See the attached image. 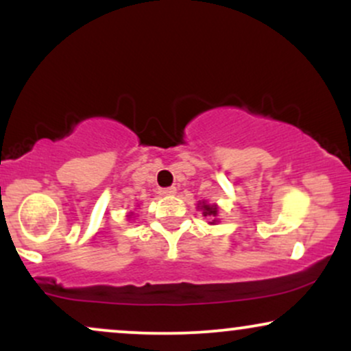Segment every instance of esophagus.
<instances>
[{
    "mask_svg": "<svg viewBox=\"0 0 351 351\" xmlns=\"http://www.w3.org/2000/svg\"><path fill=\"white\" fill-rule=\"evenodd\" d=\"M175 193H176V188L175 186L160 189V195H162V196H173V195H175Z\"/></svg>",
    "mask_w": 351,
    "mask_h": 351,
    "instance_id": "1",
    "label": "esophagus"
}]
</instances>
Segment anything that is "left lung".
<instances>
[{"mask_svg": "<svg viewBox=\"0 0 351 351\" xmlns=\"http://www.w3.org/2000/svg\"><path fill=\"white\" fill-rule=\"evenodd\" d=\"M201 209H203V216H216L217 215V208L216 206H211V204H204L201 206ZM216 219H213V224H215Z\"/></svg>", "mask_w": 351, "mask_h": 351, "instance_id": "8db88e82", "label": "left lung"}]
</instances>
